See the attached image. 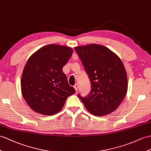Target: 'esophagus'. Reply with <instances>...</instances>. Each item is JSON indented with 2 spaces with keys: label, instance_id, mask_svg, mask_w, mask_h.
Wrapping results in <instances>:
<instances>
[{
  "label": "esophagus",
  "instance_id": "1",
  "mask_svg": "<svg viewBox=\"0 0 151 151\" xmlns=\"http://www.w3.org/2000/svg\"><path fill=\"white\" fill-rule=\"evenodd\" d=\"M73 88H75V90H76V91H78V84H76L74 86H73Z\"/></svg>",
  "mask_w": 151,
  "mask_h": 151
}]
</instances>
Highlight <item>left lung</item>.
Listing matches in <instances>:
<instances>
[{
  "instance_id": "obj_1",
  "label": "left lung",
  "mask_w": 151,
  "mask_h": 151,
  "mask_svg": "<svg viewBox=\"0 0 151 151\" xmlns=\"http://www.w3.org/2000/svg\"><path fill=\"white\" fill-rule=\"evenodd\" d=\"M91 83L87 96L79 98L93 115L113 112L122 102L127 89L126 69L120 59L107 47L97 44L74 48Z\"/></svg>"
}]
</instances>
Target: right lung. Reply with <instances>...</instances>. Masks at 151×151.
<instances>
[{"mask_svg":"<svg viewBox=\"0 0 151 151\" xmlns=\"http://www.w3.org/2000/svg\"><path fill=\"white\" fill-rule=\"evenodd\" d=\"M72 53L70 47L48 45L29 58L22 76L21 89L35 111L44 115L56 114L68 97L76 92L62 70Z\"/></svg>","mask_w":151,"mask_h":151,"instance_id":"add662e5","label":"right lung"}]
</instances>
